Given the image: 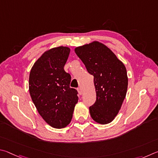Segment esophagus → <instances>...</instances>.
Instances as JSON below:
<instances>
[{"mask_svg": "<svg viewBox=\"0 0 158 158\" xmlns=\"http://www.w3.org/2000/svg\"><path fill=\"white\" fill-rule=\"evenodd\" d=\"M77 92H78V94L80 95H82V94H83V92H82V88L81 87H78L77 88Z\"/></svg>", "mask_w": 158, "mask_h": 158, "instance_id": "esophagus-1", "label": "esophagus"}]
</instances>
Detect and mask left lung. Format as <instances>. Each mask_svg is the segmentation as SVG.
Here are the masks:
<instances>
[{
  "mask_svg": "<svg viewBox=\"0 0 158 158\" xmlns=\"http://www.w3.org/2000/svg\"><path fill=\"white\" fill-rule=\"evenodd\" d=\"M75 52L94 76L96 101L89 107L90 115L100 124H107L119 112L128 89L123 63L108 47L99 41L76 47Z\"/></svg>",
  "mask_w": 158,
  "mask_h": 158,
  "instance_id": "1",
  "label": "left lung"
}]
</instances>
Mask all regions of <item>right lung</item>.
<instances>
[{
  "label": "right lung",
  "mask_w": 158,
  "mask_h": 158,
  "mask_svg": "<svg viewBox=\"0 0 158 158\" xmlns=\"http://www.w3.org/2000/svg\"><path fill=\"white\" fill-rule=\"evenodd\" d=\"M70 48L55 47L48 50L32 66L29 92L39 114L55 128L69 125L78 101L77 90L69 87L70 74L64 69Z\"/></svg>",
  "instance_id": "obj_1"
}]
</instances>
